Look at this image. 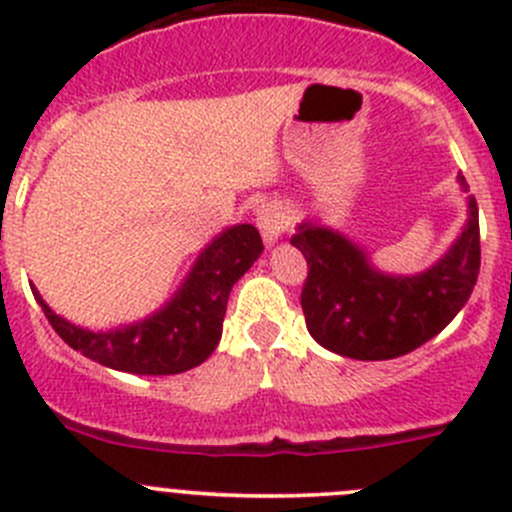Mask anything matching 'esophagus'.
Instances as JSON below:
<instances>
[{
  "instance_id": "34e87169",
  "label": "esophagus",
  "mask_w": 512,
  "mask_h": 512,
  "mask_svg": "<svg viewBox=\"0 0 512 512\" xmlns=\"http://www.w3.org/2000/svg\"><path fill=\"white\" fill-rule=\"evenodd\" d=\"M257 227H260L262 237H265L267 245H275L282 237V232L287 230V213L282 210V205L267 203L257 210Z\"/></svg>"
}]
</instances>
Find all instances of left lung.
I'll list each match as a JSON object with an SVG mask.
<instances>
[{"instance_id": "1", "label": "left lung", "mask_w": 512, "mask_h": 512, "mask_svg": "<svg viewBox=\"0 0 512 512\" xmlns=\"http://www.w3.org/2000/svg\"><path fill=\"white\" fill-rule=\"evenodd\" d=\"M458 180L466 190V178ZM289 242L307 260L309 334L329 352L361 361L396 359L436 337L468 302L480 270L476 198H468V223L451 250L414 277L374 270L354 242L314 223L299 225Z\"/></svg>"}]
</instances>
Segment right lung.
Returning a JSON list of instances; mask_svg holds the SVG:
<instances>
[{"label":"right lung","mask_w":512,"mask_h":512,"mask_svg":"<svg viewBox=\"0 0 512 512\" xmlns=\"http://www.w3.org/2000/svg\"><path fill=\"white\" fill-rule=\"evenodd\" d=\"M262 237L252 225L227 227L195 262L183 287L160 312L111 332H89L49 309L32 287L46 319L71 349L108 369L168 376L203 364L223 334L230 289L260 257Z\"/></svg>","instance_id":"1"}]
</instances>
